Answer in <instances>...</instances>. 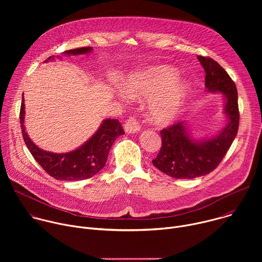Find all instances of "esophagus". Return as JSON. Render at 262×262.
Here are the masks:
<instances>
[{
  "mask_svg": "<svg viewBox=\"0 0 262 262\" xmlns=\"http://www.w3.org/2000/svg\"><path fill=\"white\" fill-rule=\"evenodd\" d=\"M140 129H141V125H140L139 121L134 117L128 118L124 123V130L127 134H135V133L140 132Z\"/></svg>",
  "mask_w": 262,
  "mask_h": 262,
  "instance_id": "1",
  "label": "esophagus"
}]
</instances>
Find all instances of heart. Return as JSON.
<instances>
[{"label": "heart", "instance_id": "heart-1", "mask_svg": "<svg viewBox=\"0 0 262 262\" xmlns=\"http://www.w3.org/2000/svg\"><path fill=\"white\" fill-rule=\"evenodd\" d=\"M178 78L175 68L168 65L157 66L133 74L124 90L134 98L152 97L149 104L152 120L167 123L180 114L191 93L190 83Z\"/></svg>", "mask_w": 262, "mask_h": 262}]
</instances>
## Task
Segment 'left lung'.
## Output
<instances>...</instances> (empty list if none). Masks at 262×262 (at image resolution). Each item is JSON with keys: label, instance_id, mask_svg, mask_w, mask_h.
<instances>
[{"label": "left lung", "instance_id": "1", "mask_svg": "<svg viewBox=\"0 0 262 262\" xmlns=\"http://www.w3.org/2000/svg\"><path fill=\"white\" fill-rule=\"evenodd\" d=\"M198 60L205 71L207 91L225 95L224 114L228 122L209 139H193L188 124L183 121L161 130L162 147L152 164L163 173L177 179H193L213 171L227 154L238 130L239 112L234 82L213 59L198 56Z\"/></svg>", "mask_w": 262, "mask_h": 262}]
</instances>
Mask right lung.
Masks as SVG:
<instances>
[{
	"instance_id": "obj_1",
	"label": "right lung",
	"mask_w": 262,
	"mask_h": 262,
	"mask_svg": "<svg viewBox=\"0 0 262 262\" xmlns=\"http://www.w3.org/2000/svg\"><path fill=\"white\" fill-rule=\"evenodd\" d=\"M92 48H79L69 50L63 54L66 56H77L88 54ZM54 56L49 57L45 62L52 61ZM19 120L24 141L31 155L42 169L52 177L58 180H82L94 176L105 165L110 149L115 140L124 135V130L117 119H105L101 122L96 133L81 147L76 150L66 154H54L46 151L36 146L29 138L24 122H25V102L24 94L20 105Z\"/></svg>"
}]
</instances>
